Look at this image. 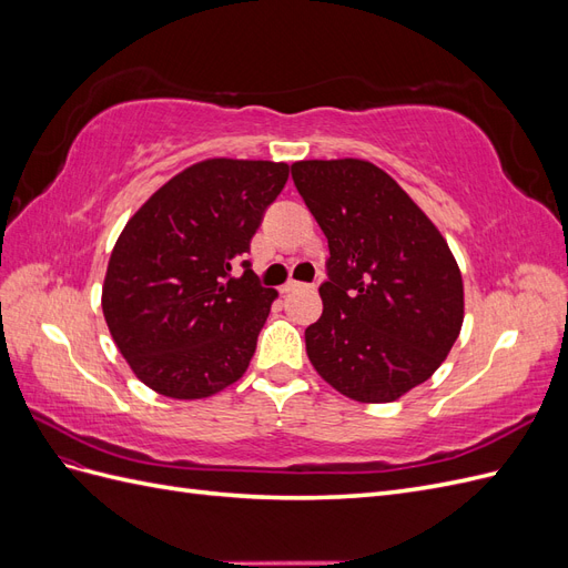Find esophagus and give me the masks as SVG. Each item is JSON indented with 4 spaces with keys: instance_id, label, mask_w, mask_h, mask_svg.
Returning <instances> with one entry per match:
<instances>
[{
    "instance_id": "34e87169",
    "label": "esophagus",
    "mask_w": 568,
    "mask_h": 568,
    "mask_svg": "<svg viewBox=\"0 0 568 568\" xmlns=\"http://www.w3.org/2000/svg\"><path fill=\"white\" fill-rule=\"evenodd\" d=\"M301 286V282H296V280H288L286 284H282L280 286V291H282V294H288V291H294V288H298Z\"/></svg>"
}]
</instances>
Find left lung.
Listing matches in <instances>:
<instances>
[{
	"instance_id": "left-lung-1",
	"label": "left lung",
	"mask_w": 568,
	"mask_h": 568,
	"mask_svg": "<svg viewBox=\"0 0 568 568\" xmlns=\"http://www.w3.org/2000/svg\"><path fill=\"white\" fill-rule=\"evenodd\" d=\"M291 178L329 242L307 357L357 403L398 400L440 367L462 329L464 286L448 242L369 161H298Z\"/></svg>"
}]
</instances>
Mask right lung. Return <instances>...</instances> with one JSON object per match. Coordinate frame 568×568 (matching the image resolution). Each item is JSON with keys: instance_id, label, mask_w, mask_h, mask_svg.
<instances>
[{"instance_id": "obj_1", "label": "right lung", "mask_w": 568, "mask_h": 568, "mask_svg": "<svg viewBox=\"0 0 568 568\" xmlns=\"http://www.w3.org/2000/svg\"><path fill=\"white\" fill-rule=\"evenodd\" d=\"M286 180V163L209 159L128 220L101 307L118 351L149 388L199 400L242 379L277 298L244 255ZM234 262L245 267L239 278Z\"/></svg>"}]
</instances>
